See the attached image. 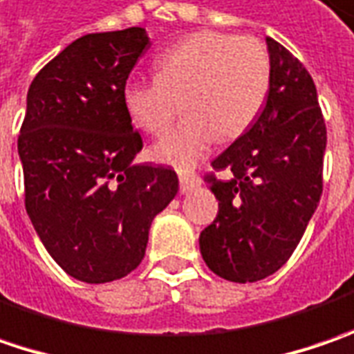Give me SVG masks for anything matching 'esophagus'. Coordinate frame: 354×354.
Returning a JSON list of instances; mask_svg holds the SVG:
<instances>
[{
    "label": "esophagus",
    "mask_w": 354,
    "mask_h": 354,
    "mask_svg": "<svg viewBox=\"0 0 354 354\" xmlns=\"http://www.w3.org/2000/svg\"><path fill=\"white\" fill-rule=\"evenodd\" d=\"M200 184H202V182H200V178L198 176H180V192L182 194L194 192Z\"/></svg>",
    "instance_id": "esophagus-1"
}]
</instances>
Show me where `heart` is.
<instances>
[{
	"instance_id": "b5f03b06",
	"label": "heart",
	"mask_w": 354,
	"mask_h": 354,
	"mask_svg": "<svg viewBox=\"0 0 354 354\" xmlns=\"http://www.w3.org/2000/svg\"><path fill=\"white\" fill-rule=\"evenodd\" d=\"M271 83V59L261 41L218 31L180 39L156 59V77L129 79L122 106L148 134H162L178 113L186 118L152 148V158L188 172L222 138L252 127Z\"/></svg>"
}]
</instances>
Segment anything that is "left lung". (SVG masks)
<instances>
[{
    "label": "left lung",
    "instance_id": "left-lung-1",
    "mask_svg": "<svg viewBox=\"0 0 354 354\" xmlns=\"http://www.w3.org/2000/svg\"><path fill=\"white\" fill-rule=\"evenodd\" d=\"M271 83L250 131L212 162L230 180L207 176L218 216L200 234L216 275L236 283L266 279L297 248L323 192L327 129L309 71L268 37Z\"/></svg>",
    "mask_w": 354,
    "mask_h": 354
}]
</instances>
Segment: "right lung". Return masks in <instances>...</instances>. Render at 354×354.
<instances>
[{
	"mask_svg": "<svg viewBox=\"0 0 354 354\" xmlns=\"http://www.w3.org/2000/svg\"><path fill=\"white\" fill-rule=\"evenodd\" d=\"M148 45L142 27L83 35L27 93L17 138L25 209L49 255L85 283L138 268L150 223L178 192L172 168L132 162L142 138L122 86Z\"/></svg>",
	"mask_w": 354,
	"mask_h": 354,
	"instance_id": "1",
	"label": "right lung"
}]
</instances>
